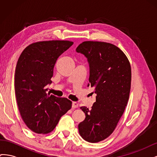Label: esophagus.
<instances>
[{
	"instance_id": "34e87169",
	"label": "esophagus",
	"mask_w": 157,
	"mask_h": 157,
	"mask_svg": "<svg viewBox=\"0 0 157 157\" xmlns=\"http://www.w3.org/2000/svg\"><path fill=\"white\" fill-rule=\"evenodd\" d=\"M78 103L75 102V101H73V102L72 103V107H73V109H75V108H77V107H78Z\"/></svg>"
}]
</instances>
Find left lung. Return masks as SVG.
Masks as SVG:
<instances>
[{
  "mask_svg": "<svg viewBox=\"0 0 157 157\" xmlns=\"http://www.w3.org/2000/svg\"><path fill=\"white\" fill-rule=\"evenodd\" d=\"M76 51L88 59V86L94 87L96 94L90 110L81 107L86 117L78 124L79 134L90 143H97L112 134L125 110L131 88V66L124 52L108 42L84 41Z\"/></svg>",
  "mask_w": 157,
  "mask_h": 157,
  "instance_id": "left-lung-1",
  "label": "left lung"
}]
</instances>
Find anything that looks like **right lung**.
Wrapping results in <instances>:
<instances>
[{
	"label": "right lung",
	"mask_w": 157,
	"mask_h": 157,
	"mask_svg": "<svg viewBox=\"0 0 157 157\" xmlns=\"http://www.w3.org/2000/svg\"><path fill=\"white\" fill-rule=\"evenodd\" d=\"M69 40L34 42L23 50L16 65L14 86L19 111L26 126L36 134L52 132L72 107V101L47 94L60 55L73 45Z\"/></svg>",
	"instance_id": "1"
}]
</instances>
